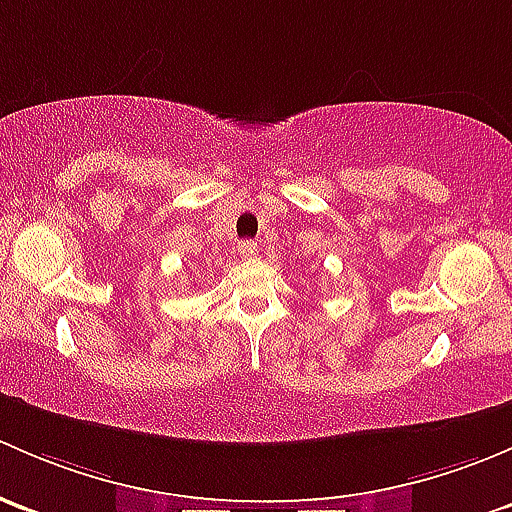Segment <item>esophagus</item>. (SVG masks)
Wrapping results in <instances>:
<instances>
[{
    "label": "esophagus",
    "mask_w": 512,
    "mask_h": 512,
    "mask_svg": "<svg viewBox=\"0 0 512 512\" xmlns=\"http://www.w3.org/2000/svg\"><path fill=\"white\" fill-rule=\"evenodd\" d=\"M239 256L241 258H254V256H258V244H256V241H241V244H239Z\"/></svg>",
    "instance_id": "34e87169"
}]
</instances>
